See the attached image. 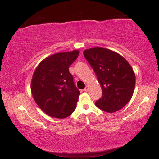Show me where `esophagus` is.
Wrapping results in <instances>:
<instances>
[{"instance_id":"34e87169","label":"esophagus","mask_w":159,"mask_h":159,"mask_svg":"<svg viewBox=\"0 0 159 159\" xmlns=\"http://www.w3.org/2000/svg\"><path fill=\"white\" fill-rule=\"evenodd\" d=\"M88 90H89V87H88V86H86L85 88L84 89V92H87V91H88Z\"/></svg>"}]
</instances>
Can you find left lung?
Returning a JSON list of instances; mask_svg holds the SVG:
<instances>
[{
    "label": "left lung",
    "instance_id": "left-lung-1",
    "mask_svg": "<svg viewBox=\"0 0 159 159\" xmlns=\"http://www.w3.org/2000/svg\"><path fill=\"white\" fill-rule=\"evenodd\" d=\"M84 55L102 90L96 106L107 113L123 108L130 101L135 86V75L130 64L117 53L101 47L87 49Z\"/></svg>",
    "mask_w": 159,
    "mask_h": 159
}]
</instances>
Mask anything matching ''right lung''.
<instances>
[{"label": "right lung", "mask_w": 159, "mask_h": 159, "mask_svg": "<svg viewBox=\"0 0 159 159\" xmlns=\"http://www.w3.org/2000/svg\"><path fill=\"white\" fill-rule=\"evenodd\" d=\"M78 54L79 52L74 50L49 56L38 65L33 75V97L40 109L52 117L66 118L75 109L80 91L69 68Z\"/></svg>", "instance_id": "1"}]
</instances>
